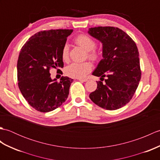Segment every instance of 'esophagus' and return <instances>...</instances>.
Here are the masks:
<instances>
[{
  "label": "esophagus",
  "mask_w": 160,
  "mask_h": 160,
  "mask_svg": "<svg viewBox=\"0 0 160 160\" xmlns=\"http://www.w3.org/2000/svg\"><path fill=\"white\" fill-rule=\"evenodd\" d=\"M78 80L81 81V82H87V81L88 80L87 79H86V78H84V79H82V78H78Z\"/></svg>",
  "instance_id": "1"
}]
</instances>
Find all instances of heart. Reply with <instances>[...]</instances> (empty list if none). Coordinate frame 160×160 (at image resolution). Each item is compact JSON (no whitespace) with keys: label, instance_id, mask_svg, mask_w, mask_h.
I'll return each mask as SVG.
<instances>
[{"label":"heart","instance_id":"heart-1","mask_svg":"<svg viewBox=\"0 0 160 160\" xmlns=\"http://www.w3.org/2000/svg\"><path fill=\"white\" fill-rule=\"evenodd\" d=\"M75 42L80 47L87 52V56L92 60H97L99 58V53L94 50L96 42L94 40L87 35L82 34L78 36L75 40ZM62 58L64 61L69 59V46L65 44L62 49ZM92 65L89 62H73L65 68V73L68 76L75 78H81L89 73Z\"/></svg>","mask_w":160,"mask_h":160}]
</instances>
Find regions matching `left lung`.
<instances>
[{
  "label": "left lung",
  "instance_id": "8db88e82",
  "mask_svg": "<svg viewBox=\"0 0 160 160\" xmlns=\"http://www.w3.org/2000/svg\"><path fill=\"white\" fill-rule=\"evenodd\" d=\"M87 32L102 45V59L92 73L101 81L97 82V89L90 93V99L105 109H118L129 102L140 81L136 44L118 28H91ZM105 76L108 78L103 83Z\"/></svg>",
  "mask_w": 160,
  "mask_h": 160
}]
</instances>
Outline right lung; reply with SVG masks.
<instances>
[{"label": "right lung", "instance_id": "obj_1", "mask_svg": "<svg viewBox=\"0 0 160 160\" xmlns=\"http://www.w3.org/2000/svg\"><path fill=\"white\" fill-rule=\"evenodd\" d=\"M73 29H56L35 33L20 50L17 76L18 87L30 106L40 112L56 109L66 101L73 80L51 78V68H63L62 49Z\"/></svg>", "mask_w": 160, "mask_h": 160}]
</instances>
